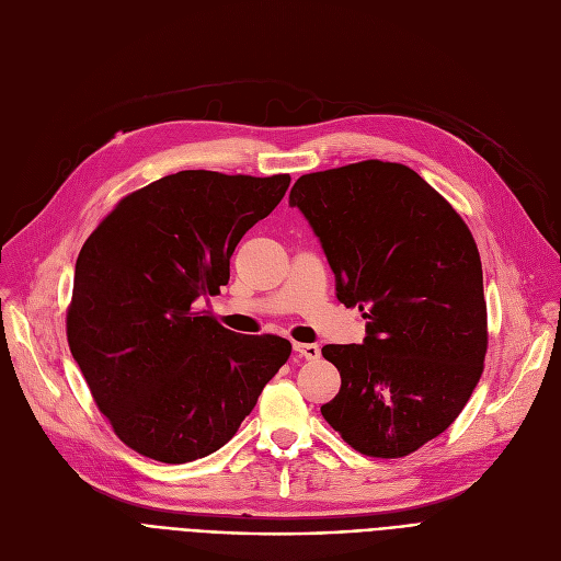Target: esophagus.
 <instances>
[{"mask_svg":"<svg viewBox=\"0 0 561 561\" xmlns=\"http://www.w3.org/2000/svg\"><path fill=\"white\" fill-rule=\"evenodd\" d=\"M293 350L302 355L307 362H316L320 359V347L316 343H293Z\"/></svg>","mask_w":561,"mask_h":561,"instance_id":"obj_1","label":"esophagus"}]
</instances>
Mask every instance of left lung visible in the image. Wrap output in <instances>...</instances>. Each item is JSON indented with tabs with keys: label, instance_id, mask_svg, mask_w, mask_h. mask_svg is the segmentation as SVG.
I'll list each match as a JSON object with an SVG mask.
<instances>
[{
	"label": "left lung",
	"instance_id": "1",
	"mask_svg": "<svg viewBox=\"0 0 561 561\" xmlns=\"http://www.w3.org/2000/svg\"><path fill=\"white\" fill-rule=\"evenodd\" d=\"M336 275V298L368 320L362 345H325L341 389L325 421L366 457L398 459L446 432L484 370L482 261L453 204L419 172L359 161L290 188Z\"/></svg>",
	"mask_w": 561,
	"mask_h": 561
}]
</instances>
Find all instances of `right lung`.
Masks as SVG:
<instances>
[{
  "instance_id": "right-lung-1",
  "label": "right lung",
  "mask_w": 561,
  "mask_h": 561,
  "mask_svg": "<svg viewBox=\"0 0 561 561\" xmlns=\"http://www.w3.org/2000/svg\"><path fill=\"white\" fill-rule=\"evenodd\" d=\"M288 184V174L174 172L125 195L83 243L68 345L138 455L186 463L216 453L288 362L286 339L236 334L197 309L229 282L236 245Z\"/></svg>"
}]
</instances>
